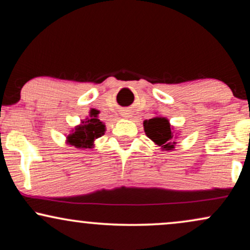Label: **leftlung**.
Returning <instances> with one entry per match:
<instances>
[{"label":"left lung","instance_id":"1","mask_svg":"<svg viewBox=\"0 0 250 250\" xmlns=\"http://www.w3.org/2000/svg\"><path fill=\"white\" fill-rule=\"evenodd\" d=\"M144 133L156 146H161L164 151H172L176 146V138L179 136L174 131L172 125L167 117L155 116L143 122Z\"/></svg>","mask_w":250,"mask_h":250}]
</instances>
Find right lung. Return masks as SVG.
<instances>
[{"mask_svg":"<svg viewBox=\"0 0 250 250\" xmlns=\"http://www.w3.org/2000/svg\"><path fill=\"white\" fill-rule=\"evenodd\" d=\"M106 131V125L99 120V110L91 109L89 116L81 120L78 125L70 131L66 137V143L79 150L94 148L96 138L101 137Z\"/></svg>","mask_w":250,"mask_h":250,"instance_id":"1","label":"right lung"}]
</instances>
